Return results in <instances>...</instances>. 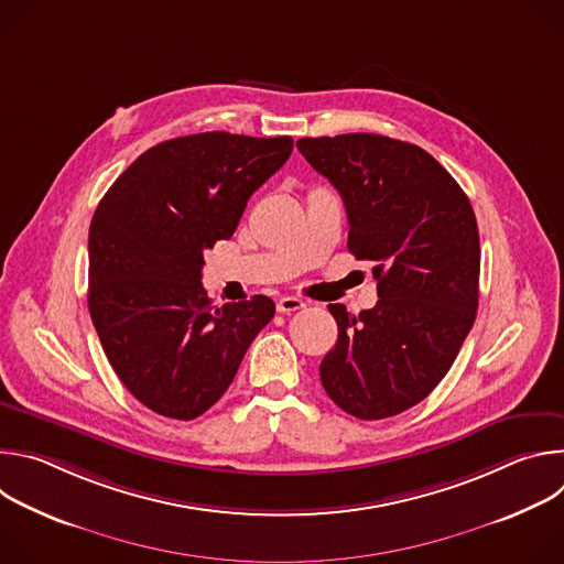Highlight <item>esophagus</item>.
Segmentation results:
<instances>
[{
	"instance_id": "esophagus-1",
	"label": "esophagus",
	"mask_w": 564,
	"mask_h": 564,
	"mask_svg": "<svg viewBox=\"0 0 564 564\" xmlns=\"http://www.w3.org/2000/svg\"><path fill=\"white\" fill-rule=\"evenodd\" d=\"M305 307V301L303 299H299V296H281L279 301H276V310L279 312H296V310H303Z\"/></svg>"
}]
</instances>
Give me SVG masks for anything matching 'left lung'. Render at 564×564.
<instances>
[{
    "label": "left lung",
    "mask_w": 564,
    "mask_h": 564,
    "mask_svg": "<svg viewBox=\"0 0 564 564\" xmlns=\"http://www.w3.org/2000/svg\"><path fill=\"white\" fill-rule=\"evenodd\" d=\"M341 194L348 250L375 261L377 305L330 303L339 339L318 366L335 404L383 420L420 404L453 366L477 312L479 234L455 178L417 144L377 133L301 138Z\"/></svg>",
    "instance_id": "8db88e82"
}]
</instances>
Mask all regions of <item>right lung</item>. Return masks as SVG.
<instances>
[{
    "label": "right lung",
    "instance_id": "right-lung-1",
    "mask_svg": "<svg viewBox=\"0 0 564 564\" xmlns=\"http://www.w3.org/2000/svg\"><path fill=\"white\" fill-rule=\"evenodd\" d=\"M294 140L207 131L147 149L89 227V312L127 390L149 411L194 420L229 388L274 301L212 305L205 250L229 238Z\"/></svg>",
    "mask_w": 564,
    "mask_h": 564
}]
</instances>
